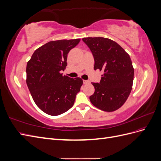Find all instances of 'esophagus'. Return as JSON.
Listing matches in <instances>:
<instances>
[{
  "label": "esophagus",
  "mask_w": 161,
  "mask_h": 161,
  "mask_svg": "<svg viewBox=\"0 0 161 161\" xmlns=\"http://www.w3.org/2000/svg\"><path fill=\"white\" fill-rule=\"evenodd\" d=\"M83 83H84L85 85L89 84V80H83Z\"/></svg>",
  "instance_id": "34e87169"
}]
</instances>
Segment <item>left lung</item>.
Instances as JSON below:
<instances>
[{"label": "left lung", "mask_w": 161, "mask_h": 161, "mask_svg": "<svg viewBox=\"0 0 161 161\" xmlns=\"http://www.w3.org/2000/svg\"><path fill=\"white\" fill-rule=\"evenodd\" d=\"M93 55L94 69L103 71L99 83L92 82L95 92L91 103L107 112L120 108L132 89L134 70L128 53L118 43L102 37H84Z\"/></svg>", "instance_id": "1"}]
</instances>
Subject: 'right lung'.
I'll list each match as a JSON object with an SVG mask.
<instances>
[{
	"mask_svg": "<svg viewBox=\"0 0 161 161\" xmlns=\"http://www.w3.org/2000/svg\"><path fill=\"white\" fill-rule=\"evenodd\" d=\"M80 39L51 41L34 52L27 62L26 82L37 106L50 115L70 109L80 90L82 80L62 75L67 55Z\"/></svg>",
	"mask_w": 161,
	"mask_h": 161,
	"instance_id": "1",
	"label": "right lung"
}]
</instances>
